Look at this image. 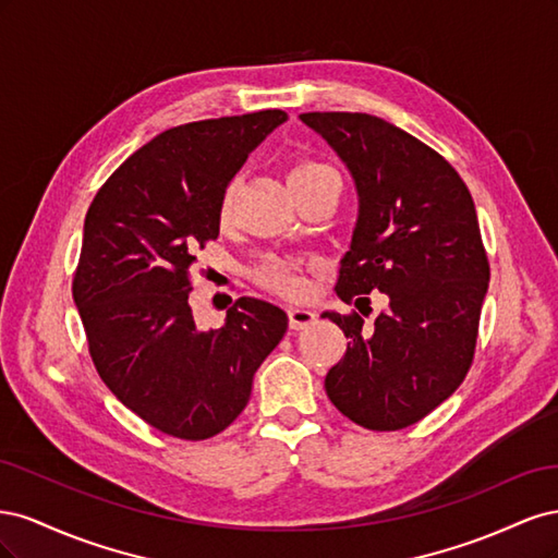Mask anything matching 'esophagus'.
<instances>
[{
	"label": "esophagus",
	"instance_id": "esophagus-1",
	"mask_svg": "<svg viewBox=\"0 0 558 558\" xmlns=\"http://www.w3.org/2000/svg\"><path fill=\"white\" fill-rule=\"evenodd\" d=\"M316 320V312L310 310V307H291L289 310V324L293 330H302L312 326Z\"/></svg>",
	"mask_w": 558,
	"mask_h": 558
}]
</instances>
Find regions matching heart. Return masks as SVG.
<instances>
[{
	"instance_id": "b5f03b06",
	"label": "heart",
	"mask_w": 558,
	"mask_h": 558,
	"mask_svg": "<svg viewBox=\"0 0 558 558\" xmlns=\"http://www.w3.org/2000/svg\"><path fill=\"white\" fill-rule=\"evenodd\" d=\"M328 170L330 167L320 165V162H298L289 172V181L310 179V177H316V174L328 172ZM230 216H232V189H228L221 199V221L228 223ZM258 279L265 286H269V289H275L283 295H300L307 286L305 279L300 277V269L295 263L279 260V258H269L267 263H263L258 269Z\"/></svg>"
}]
</instances>
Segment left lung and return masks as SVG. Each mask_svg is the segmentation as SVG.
<instances>
[{"label": "left lung", "instance_id": "1", "mask_svg": "<svg viewBox=\"0 0 558 558\" xmlns=\"http://www.w3.org/2000/svg\"><path fill=\"white\" fill-rule=\"evenodd\" d=\"M300 121L347 165L359 195L337 295L356 307L373 291L388 298L369 326L320 314L349 337L326 393L363 428L412 426L461 386L475 353L488 289L475 202L442 156L384 118L312 111Z\"/></svg>", "mask_w": 558, "mask_h": 558}]
</instances>
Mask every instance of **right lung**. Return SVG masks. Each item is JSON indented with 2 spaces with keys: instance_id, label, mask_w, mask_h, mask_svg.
<instances>
[{
  "instance_id": "right-lung-1",
  "label": "right lung",
  "mask_w": 558,
  "mask_h": 558,
  "mask_svg": "<svg viewBox=\"0 0 558 558\" xmlns=\"http://www.w3.org/2000/svg\"><path fill=\"white\" fill-rule=\"evenodd\" d=\"M286 121L267 109L160 132L109 177L83 223L74 302L97 373L181 440H207L242 414L289 328L281 307L256 298L234 302L221 328H197L185 275L193 248L218 238L230 181Z\"/></svg>"
}]
</instances>
